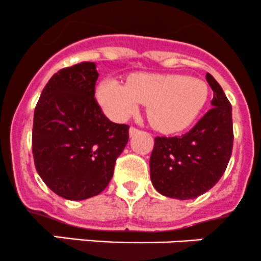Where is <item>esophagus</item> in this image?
Masks as SVG:
<instances>
[{
	"instance_id": "esophagus-1",
	"label": "esophagus",
	"mask_w": 261,
	"mask_h": 261,
	"mask_svg": "<svg viewBox=\"0 0 261 261\" xmlns=\"http://www.w3.org/2000/svg\"><path fill=\"white\" fill-rule=\"evenodd\" d=\"M139 128H136V127H130V130H128V134H130V136L131 138H133V136H135L136 134H139Z\"/></svg>"
}]
</instances>
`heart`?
<instances>
[{"instance_id":"obj_1","label":"heart","mask_w":261,"mask_h":261,"mask_svg":"<svg viewBox=\"0 0 261 261\" xmlns=\"http://www.w3.org/2000/svg\"><path fill=\"white\" fill-rule=\"evenodd\" d=\"M208 98V87L202 80L179 74L138 73L126 84L107 80L98 87V101L114 120L134 115L147 105L150 123L163 133H178L194 122Z\"/></svg>"}]
</instances>
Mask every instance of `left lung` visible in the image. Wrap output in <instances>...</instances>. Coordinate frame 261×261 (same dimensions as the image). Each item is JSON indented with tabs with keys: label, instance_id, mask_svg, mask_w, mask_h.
I'll list each match as a JSON object with an SVG mask.
<instances>
[{
	"label": "left lung",
	"instance_id": "obj_1",
	"mask_svg": "<svg viewBox=\"0 0 261 261\" xmlns=\"http://www.w3.org/2000/svg\"><path fill=\"white\" fill-rule=\"evenodd\" d=\"M212 109L181 136H158L150 156V178L165 197L197 198L225 173L232 152V109L225 92L210 73Z\"/></svg>",
	"mask_w": 261,
	"mask_h": 261
}]
</instances>
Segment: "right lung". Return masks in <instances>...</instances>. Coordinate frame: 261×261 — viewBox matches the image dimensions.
<instances>
[{
	"instance_id": "add662e5",
	"label": "right lung",
	"mask_w": 261,
	"mask_h": 261,
	"mask_svg": "<svg viewBox=\"0 0 261 261\" xmlns=\"http://www.w3.org/2000/svg\"><path fill=\"white\" fill-rule=\"evenodd\" d=\"M96 64L63 68L44 87L33 125V155L44 183L58 196L82 201L101 193L128 141V125L115 123L94 98Z\"/></svg>"
}]
</instances>
